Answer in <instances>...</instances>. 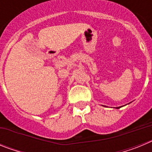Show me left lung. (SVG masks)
Returning <instances> with one entry per match:
<instances>
[{"label":"left lung","mask_w":152,"mask_h":152,"mask_svg":"<svg viewBox=\"0 0 152 152\" xmlns=\"http://www.w3.org/2000/svg\"><path fill=\"white\" fill-rule=\"evenodd\" d=\"M116 109H119V107H116Z\"/></svg>","instance_id":"1"}]
</instances>
